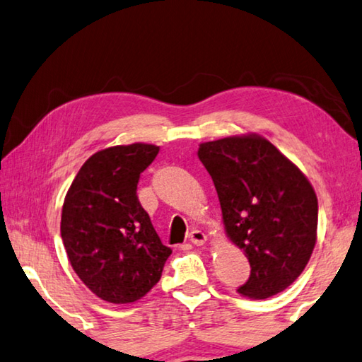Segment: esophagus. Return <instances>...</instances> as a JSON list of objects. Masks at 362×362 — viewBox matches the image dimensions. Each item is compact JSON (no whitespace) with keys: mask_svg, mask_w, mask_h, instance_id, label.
<instances>
[{"mask_svg":"<svg viewBox=\"0 0 362 362\" xmlns=\"http://www.w3.org/2000/svg\"><path fill=\"white\" fill-rule=\"evenodd\" d=\"M188 238H189V241L194 244V246H203V244L206 243V235L199 230H193L192 233H189Z\"/></svg>","mask_w":362,"mask_h":362,"instance_id":"esophagus-1","label":"esophagus"}]
</instances>
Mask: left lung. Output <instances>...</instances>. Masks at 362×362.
I'll use <instances>...</instances> for the list:
<instances>
[{"instance_id":"8db88e82","label":"left lung","mask_w":362,"mask_h":362,"mask_svg":"<svg viewBox=\"0 0 362 362\" xmlns=\"http://www.w3.org/2000/svg\"><path fill=\"white\" fill-rule=\"evenodd\" d=\"M216 185L226 235L244 250L250 276L238 292L268 298L283 292L308 263L316 244L317 198L308 179L259 136L199 145Z\"/></svg>"}]
</instances>
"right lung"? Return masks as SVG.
Here are the masks:
<instances>
[{"instance_id": "right-lung-1", "label": "right lung", "mask_w": 362, "mask_h": 362, "mask_svg": "<svg viewBox=\"0 0 362 362\" xmlns=\"http://www.w3.org/2000/svg\"><path fill=\"white\" fill-rule=\"evenodd\" d=\"M158 151L148 144L97 151L65 196L60 235L66 255L79 279L110 303L142 298L173 254L137 196L140 174Z\"/></svg>"}]
</instances>
